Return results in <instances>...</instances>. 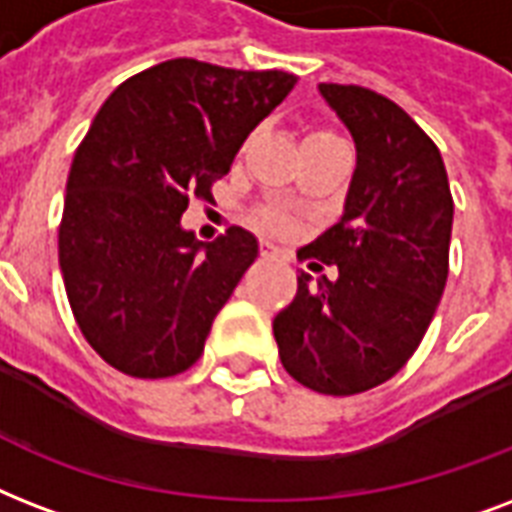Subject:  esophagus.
<instances>
[{
	"label": "esophagus",
	"instance_id": "esophagus-1",
	"mask_svg": "<svg viewBox=\"0 0 512 512\" xmlns=\"http://www.w3.org/2000/svg\"><path fill=\"white\" fill-rule=\"evenodd\" d=\"M261 256H264V259H280L283 253L277 251L272 243H261Z\"/></svg>",
	"mask_w": 512,
	"mask_h": 512
}]
</instances>
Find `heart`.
Segmentation results:
<instances>
[{"instance_id":"obj_1","label":"heart","mask_w":512,"mask_h":512,"mask_svg":"<svg viewBox=\"0 0 512 512\" xmlns=\"http://www.w3.org/2000/svg\"><path fill=\"white\" fill-rule=\"evenodd\" d=\"M310 138H336V136H331V133H315V136H310ZM259 221H261V227L272 229V232H288V229H291V221L285 219V213L275 211V208H272V211L261 213Z\"/></svg>"}]
</instances>
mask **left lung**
<instances>
[{
  "label": "left lung",
  "mask_w": 512,
  "mask_h": 512,
  "mask_svg": "<svg viewBox=\"0 0 512 512\" xmlns=\"http://www.w3.org/2000/svg\"><path fill=\"white\" fill-rule=\"evenodd\" d=\"M347 125L358 165L342 219L301 248L339 277L299 275L277 312L283 368L323 395H355L387 382L422 342L449 277L454 200L438 146L390 98L320 82Z\"/></svg>",
  "instance_id": "obj_1"
}]
</instances>
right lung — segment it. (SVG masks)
Masks as SVG:
<instances>
[{"instance_id": "right-lung-1", "label": "right lung", "mask_w": 512, "mask_h": 512, "mask_svg": "<svg viewBox=\"0 0 512 512\" xmlns=\"http://www.w3.org/2000/svg\"><path fill=\"white\" fill-rule=\"evenodd\" d=\"M293 85L288 71L176 58L98 109L71 162L58 261L79 331L109 366L165 379L197 363L259 243L243 227L200 243L181 216Z\"/></svg>"}]
</instances>
